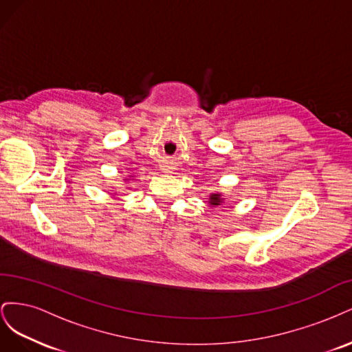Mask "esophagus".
I'll list each match as a JSON object with an SVG mask.
<instances>
[{
    "mask_svg": "<svg viewBox=\"0 0 352 352\" xmlns=\"http://www.w3.org/2000/svg\"><path fill=\"white\" fill-rule=\"evenodd\" d=\"M163 172H164V173H172V167H170V166H164V167H163Z\"/></svg>",
    "mask_w": 352,
    "mask_h": 352,
    "instance_id": "1",
    "label": "esophagus"
}]
</instances>
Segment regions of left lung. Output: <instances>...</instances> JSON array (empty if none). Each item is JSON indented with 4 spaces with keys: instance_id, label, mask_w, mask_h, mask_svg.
<instances>
[{
    "instance_id": "left-lung-1",
    "label": "left lung",
    "mask_w": 352,
    "mask_h": 352,
    "mask_svg": "<svg viewBox=\"0 0 352 352\" xmlns=\"http://www.w3.org/2000/svg\"><path fill=\"white\" fill-rule=\"evenodd\" d=\"M225 201V198L221 197V194L220 192H217V194H211L210 195V201H208V204L210 206H212V207H216V206H221V202Z\"/></svg>"
}]
</instances>
